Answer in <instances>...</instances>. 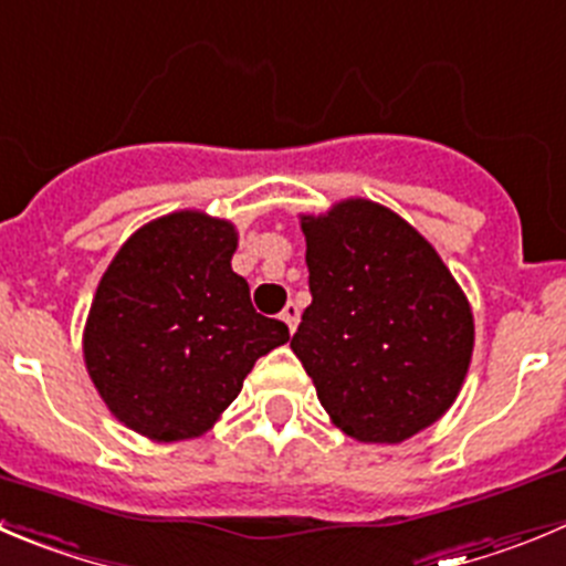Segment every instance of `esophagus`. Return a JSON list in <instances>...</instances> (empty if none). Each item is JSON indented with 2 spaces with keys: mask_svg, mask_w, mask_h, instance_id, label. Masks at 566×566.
Segmentation results:
<instances>
[{
  "mask_svg": "<svg viewBox=\"0 0 566 566\" xmlns=\"http://www.w3.org/2000/svg\"><path fill=\"white\" fill-rule=\"evenodd\" d=\"M280 319L286 322L289 325V331H297V322H300V308H297V303H289L286 308L280 311Z\"/></svg>",
  "mask_w": 566,
  "mask_h": 566,
  "instance_id": "34e87169",
  "label": "esophagus"
}]
</instances>
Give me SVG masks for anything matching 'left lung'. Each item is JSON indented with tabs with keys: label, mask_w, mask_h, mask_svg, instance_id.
<instances>
[{
	"label": "left lung",
	"mask_w": 566,
	"mask_h": 566,
	"mask_svg": "<svg viewBox=\"0 0 566 566\" xmlns=\"http://www.w3.org/2000/svg\"><path fill=\"white\" fill-rule=\"evenodd\" d=\"M311 305L292 349L336 428L397 444L459 397L475 344L464 292L389 208L344 199L300 219Z\"/></svg>",
	"instance_id": "1"
}]
</instances>
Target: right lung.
Returning a JSON list of instances; mask_svg holds the SVG:
<instances>
[{
    "label": "right lung",
    "instance_id": "1",
    "mask_svg": "<svg viewBox=\"0 0 566 566\" xmlns=\"http://www.w3.org/2000/svg\"><path fill=\"white\" fill-rule=\"evenodd\" d=\"M239 233L177 211L144 224L102 274L83 333L96 391L118 422L155 441L202 436L289 327L261 316L233 272Z\"/></svg>",
    "mask_w": 566,
    "mask_h": 566
}]
</instances>
